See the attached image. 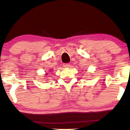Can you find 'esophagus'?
I'll return each instance as SVG.
<instances>
[{
    "mask_svg": "<svg viewBox=\"0 0 130 130\" xmlns=\"http://www.w3.org/2000/svg\"><path fill=\"white\" fill-rule=\"evenodd\" d=\"M63 66H64V68H69V66H70V64H69V63L64 64Z\"/></svg>",
    "mask_w": 130,
    "mask_h": 130,
    "instance_id": "esophagus-1",
    "label": "esophagus"
}]
</instances>
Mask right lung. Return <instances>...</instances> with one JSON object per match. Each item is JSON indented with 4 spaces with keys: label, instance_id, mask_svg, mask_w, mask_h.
<instances>
[{
    "label": "right lung",
    "instance_id": "right-lung-1",
    "mask_svg": "<svg viewBox=\"0 0 130 130\" xmlns=\"http://www.w3.org/2000/svg\"><path fill=\"white\" fill-rule=\"evenodd\" d=\"M47 74H48V73H47V74H45V75H47Z\"/></svg>",
    "mask_w": 130,
    "mask_h": 130
}]
</instances>
